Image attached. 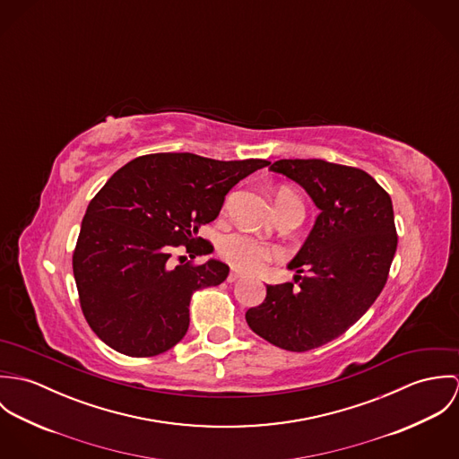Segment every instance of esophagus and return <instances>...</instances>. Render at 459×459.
Returning <instances> with one entry per match:
<instances>
[{
  "mask_svg": "<svg viewBox=\"0 0 459 459\" xmlns=\"http://www.w3.org/2000/svg\"><path fill=\"white\" fill-rule=\"evenodd\" d=\"M240 279V273L237 272V270H231L230 273H228V282H235V281H238Z\"/></svg>",
  "mask_w": 459,
  "mask_h": 459,
  "instance_id": "esophagus-1",
  "label": "esophagus"
}]
</instances>
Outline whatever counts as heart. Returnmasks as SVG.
I'll use <instances>...</instances> for the list:
<instances>
[{
    "instance_id": "1",
    "label": "heart",
    "mask_w": 459,
    "mask_h": 459,
    "mask_svg": "<svg viewBox=\"0 0 459 459\" xmlns=\"http://www.w3.org/2000/svg\"><path fill=\"white\" fill-rule=\"evenodd\" d=\"M275 199L279 210L288 203H300V199L290 189H281ZM219 253L231 266L244 272H258L266 263L273 262L282 255L279 247L260 242L244 233H233L222 238Z\"/></svg>"
}]
</instances>
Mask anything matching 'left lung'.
I'll use <instances>...</instances> for the list:
<instances>
[{
    "mask_svg": "<svg viewBox=\"0 0 459 459\" xmlns=\"http://www.w3.org/2000/svg\"><path fill=\"white\" fill-rule=\"evenodd\" d=\"M270 171L302 186L320 208L290 263L295 282L268 284L246 313L253 332L288 350L309 351L342 335L382 293L397 247L393 201L366 171L322 159H281ZM307 271L309 276L299 273Z\"/></svg>",
    "mask_w": 459,
    "mask_h": 459,
    "instance_id": "left-lung-1",
    "label": "left lung"
}]
</instances>
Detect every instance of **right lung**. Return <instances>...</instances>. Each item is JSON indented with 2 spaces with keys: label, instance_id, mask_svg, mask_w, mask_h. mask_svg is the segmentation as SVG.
I'll return each mask as SVG.
<instances>
[{
  "label": "right lung",
  "instance_id": "right-lung-1",
  "mask_svg": "<svg viewBox=\"0 0 459 459\" xmlns=\"http://www.w3.org/2000/svg\"><path fill=\"white\" fill-rule=\"evenodd\" d=\"M263 159L215 160L196 153H150L120 168L90 201L72 268L91 330L129 357H155L189 328L195 291L221 284L224 263L171 260L177 247L208 255L197 237L217 219L226 195L268 166Z\"/></svg>",
  "mask_w": 459,
  "mask_h": 459
}]
</instances>
